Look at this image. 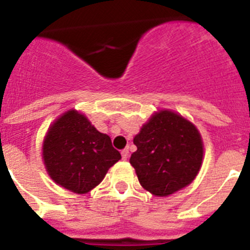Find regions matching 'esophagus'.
Wrapping results in <instances>:
<instances>
[{"mask_svg":"<svg viewBox=\"0 0 250 250\" xmlns=\"http://www.w3.org/2000/svg\"><path fill=\"white\" fill-rule=\"evenodd\" d=\"M121 156H123V160H126L129 158V149H124L121 151Z\"/></svg>","mask_w":250,"mask_h":250,"instance_id":"34e87169","label":"esophagus"}]
</instances>
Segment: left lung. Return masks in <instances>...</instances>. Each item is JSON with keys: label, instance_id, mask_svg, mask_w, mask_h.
<instances>
[{"label": "left lung", "instance_id": "8db88e82", "mask_svg": "<svg viewBox=\"0 0 250 250\" xmlns=\"http://www.w3.org/2000/svg\"><path fill=\"white\" fill-rule=\"evenodd\" d=\"M138 150L130 164L139 183L155 196H169L193 183L204 156L199 130L191 121L171 110L150 116L134 138Z\"/></svg>", "mask_w": 250, "mask_h": 250}]
</instances>
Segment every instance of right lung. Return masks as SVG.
I'll return each instance as SVG.
<instances>
[{
    "label": "right lung",
    "instance_id": "right-lung-1",
    "mask_svg": "<svg viewBox=\"0 0 250 250\" xmlns=\"http://www.w3.org/2000/svg\"><path fill=\"white\" fill-rule=\"evenodd\" d=\"M120 159L110 136L75 109L60 115L43 138L42 160L48 176L72 193L91 191Z\"/></svg>",
    "mask_w": 250,
    "mask_h": 250
}]
</instances>
